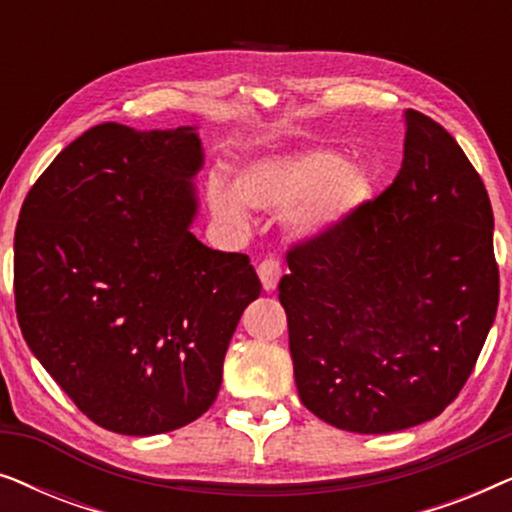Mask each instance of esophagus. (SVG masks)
<instances>
[{
	"instance_id": "esophagus-1",
	"label": "esophagus",
	"mask_w": 512,
	"mask_h": 512,
	"mask_svg": "<svg viewBox=\"0 0 512 512\" xmlns=\"http://www.w3.org/2000/svg\"><path fill=\"white\" fill-rule=\"evenodd\" d=\"M258 277H261L265 291H275L279 277H282V268H279L277 258H265V261H261V265H258Z\"/></svg>"
}]
</instances>
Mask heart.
<instances>
[{
  "instance_id": "b5f03b06",
  "label": "heart",
  "mask_w": 512,
  "mask_h": 512,
  "mask_svg": "<svg viewBox=\"0 0 512 512\" xmlns=\"http://www.w3.org/2000/svg\"><path fill=\"white\" fill-rule=\"evenodd\" d=\"M370 195V174L326 149L249 160L235 170L233 186L221 179L207 184L209 209L223 226L247 228V205L268 214L291 212V233L300 240H317L338 230Z\"/></svg>"
}]
</instances>
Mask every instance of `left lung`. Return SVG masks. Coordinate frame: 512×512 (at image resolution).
Masks as SVG:
<instances>
[{
    "label": "left lung",
    "instance_id": "left-lung-1",
    "mask_svg": "<svg viewBox=\"0 0 512 512\" xmlns=\"http://www.w3.org/2000/svg\"><path fill=\"white\" fill-rule=\"evenodd\" d=\"M286 261L279 303L307 410L391 433L457 398L494 324L499 268L487 188L443 125L405 111L394 184Z\"/></svg>",
    "mask_w": 512,
    "mask_h": 512
}]
</instances>
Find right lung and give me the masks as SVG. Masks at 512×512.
<instances>
[{"instance_id":"add662e5","label":"right lung","mask_w":512,"mask_h":512,"mask_svg":"<svg viewBox=\"0 0 512 512\" xmlns=\"http://www.w3.org/2000/svg\"><path fill=\"white\" fill-rule=\"evenodd\" d=\"M198 128L102 123L30 188L13 240L23 338L83 415L123 436L191 424L216 401L249 256L191 233Z\"/></svg>"}]
</instances>
